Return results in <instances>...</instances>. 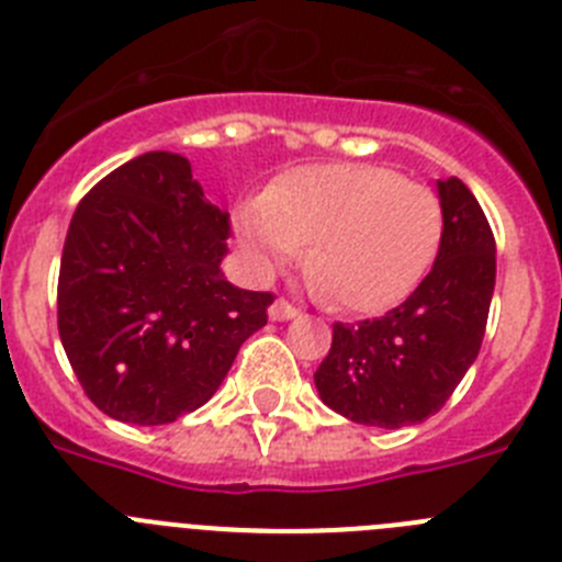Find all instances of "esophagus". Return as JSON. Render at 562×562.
Listing matches in <instances>:
<instances>
[{
    "label": "esophagus",
    "instance_id": "1",
    "mask_svg": "<svg viewBox=\"0 0 562 562\" xmlns=\"http://www.w3.org/2000/svg\"><path fill=\"white\" fill-rule=\"evenodd\" d=\"M267 315H270V321H278V324H281V321H292V317H297V310L292 304H286L284 297H278Z\"/></svg>",
    "mask_w": 562,
    "mask_h": 562
}]
</instances>
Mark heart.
<instances>
[{
	"label": "heart",
	"mask_w": 562,
	"mask_h": 562,
	"mask_svg": "<svg viewBox=\"0 0 562 562\" xmlns=\"http://www.w3.org/2000/svg\"><path fill=\"white\" fill-rule=\"evenodd\" d=\"M238 245L258 270L306 247V278L326 304L355 315L394 310L419 286L441 245L430 188L369 162H321L278 173L261 200L233 211Z\"/></svg>",
	"instance_id": "b5f03b06"
}]
</instances>
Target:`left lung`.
I'll return each mask as SVG.
<instances>
[{"label": "left lung", "instance_id": "8db88e82", "mask_svg": "<svg viewBox=\"0 0 562 562\" xmlns=\"http://www.w3.org/2000/svg\"><path fill=\"white\" fill-rule=\"evenodd\" d=\"M436 191L445 227L434 270L376 321L335 324L329 355L315 371L321 400L357 425H419L479 357L495 290V238L459 177L439 180Z\"/></svg>", "mask_w": 562, "mask_h": 562}]
</instances>
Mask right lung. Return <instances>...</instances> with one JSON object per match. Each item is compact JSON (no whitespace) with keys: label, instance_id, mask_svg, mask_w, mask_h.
<instances>
[{"label":"right lung","instance_id":"obj_1","mask_svg":"<svg viewBox=\"0 0 562 562\" xmlns=\"http://www.w3.org/2000/svg\"><path fill=\"white\" fill-rule=\"evenodd\" d=\"M227 213L182 154L114 168L72 213L58 272V335L78 382L117 422L168 425L202 408L241 342L267 324L270 292L222 272Z\"/></svg>","mask_w":562,"mask_h":562}]
</instances>
